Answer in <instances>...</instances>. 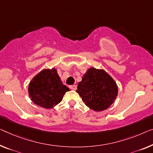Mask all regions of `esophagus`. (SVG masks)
<instances>
[{
    "label": "esophagus",
    "instance_id": "1",
    "mask_svg": "<svg viewBox=\"0 0 153 153\" xmlns=\"http://www.w3.org/2000/svg\"><path fill=\"white\" fill-rule=\"evenodd\" d=\"M69 88L72 90H76L77 89V86L75 85V84H74V85L69 86Z\"/></svg>",
    "mask_w": 153,
    "mask_h": 153
}]
</instances>
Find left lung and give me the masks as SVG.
I'll return each instance as SVG.
<instances>
[{"label": "left lung", "instance_id": "obj_1", "mask_svg": "<svg viewBox=\"0 0 153 153\" xmlns=\"http://www.w3.org/2000/svg\"><path fill=\"white\" fill-rule=\"evenodd\" d=\"M76 92L88 108L102 111L115 101L118 88L115 80L105 71L92 67L86 71L78 83Z\"/></svg>", "mask_w": 153, "mask_h": 153}]
</instances>
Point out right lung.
I'll return each instance as SVG.
<instances>
[{
  "instance_id": "1",
  "label": "right lung",
  "mask_w": 153,
  "mask_h": 153,
  "mask_svg": "<svg viewBox=\"0 0 153 153\" xmlns=\"http://www.w3.org/2000/svg\"><path fill=\"white\" fill-rule=\"evenodd\" d=\"M69 91L61 82L55 68L41 71L33 77L28 87L31 101L45 108H51L58 104L65 93Z\"/></svg>"
}]
</instances>
